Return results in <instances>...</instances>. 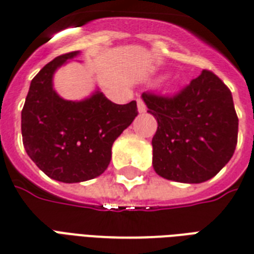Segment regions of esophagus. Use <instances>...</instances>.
Wrapping results in <instances>:
<instances>
[{
  "mask_svg": "<svg viewBox=\"0 0 254 254\" xmlns=\"http://www.w3.org/2000/svg\"><path fill=\"white\" fill-rule=\"evenodd\" d=\"M137 107H138L139 113L146 112V104H145V101L142 99H137Z\"/></svg>",
  "mask_w": 254,
  "mask_h": 254,
  "instance_id": "esophagus-1",
  "label": "esophagus"
}]
</instances>
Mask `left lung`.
Segmentation results:
<instances>
[{
	"label": "left lung",
	"mask_w": 254,
	"mask_h": 254,
	"mask_svg": "<svg viewBox=\"0 0 254 254\" xmlns=\"http://www.w3.org/2000/svg\"><path fill=\"white\" fill-rule=\"evenodd\" d=\"M147 112L158 121L151 145L155 173L170 181L201 183L232 158L237 119L232 93L212 71L174 95L143 92Z\"/></svg>",
	"instance_id": "left-lung-1"
}]
</instances>
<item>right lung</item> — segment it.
<instances>
[{
	"mask_svg": "<svg viewBox=\"0 0 254 254\" xmlns=\"http://www.w3.org/2000/svg\"><path fill=\"white\" fill-rule=\"evenodd\" d=\"M77 51L63 54L35 75L22 109V141L47 177L77 183L99 177L111 162L112 145L138 115L137 103H112L101 92L67 101L53 89V75Z\"/></svg>",
	"mask_w": 254,
	"mask_h": 254,
	"instance_id": "right-lung-1",
	"label": "right lung"
}]
</instances>
